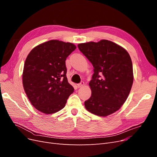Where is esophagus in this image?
I'll return each instance as SVG.
<instances>
[{
    "instance_id": "obj_1",
    "label": "esophagus",
    "mask_w": 157,
    "mask_h": 157,
    "mask_svg": "<svg viewBox=\"0 0 157 157\" xmlns=\"http://www.w3.org/2000/svg\"><path fill=\"white\" fill-rule=\"evenodd\" d=\"M84 85V82L83 81H81L79 84H77V86H78V88H80V87H82Z\"/></svg>"
}]
</instances>
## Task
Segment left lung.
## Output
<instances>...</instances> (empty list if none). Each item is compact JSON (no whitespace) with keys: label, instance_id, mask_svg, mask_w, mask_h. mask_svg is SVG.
Segmentation results:
<instances>
[{"label":"left lung","instance_id":"obj_1","mask_svg":"<svg viewBox=\"0 0 157 157\" xmlns=\"http://www.w3.org/2000/svg\"><path fill=\"white\" fill-rule=\"evenodd\" d=\"M78 48L94 67L89 82L92 95L84 101L85 107L99 117L111 115L124 103L131 90L134 76L130 56L107 40L81 43Z\"/></svg>","mask_w":157,"mask_h":157}]
</instances>
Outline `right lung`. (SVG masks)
Listing matches in <instances>:
<instances>
[{
  "mask_svg": "<svg viewBox=\"0 0 157 157\" xmlns=\"http://www.w3.org/2000/svg\"><path fill=\"white\" fill-rule=\"evenodd\" d=\"M76 49L70 42L51 40L33 48L23 71V88L37 110L55 113L62 109L74 91L66 77L65 60Z\"/></svg>",
  "mask_w": 157,
  "mask_h": 157,
  "instance_id": "right-lung-1",
  "label": "right lung"
}]
</instances>
